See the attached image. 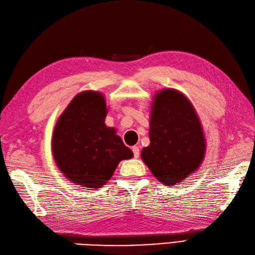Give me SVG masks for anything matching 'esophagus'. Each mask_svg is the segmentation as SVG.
I'll use <instances>...</instances> for the list:
<instances>
[{
  "instance_id": "1",
  "label": "esophagus",
  "mask_w": 255,
  "mask_h": 255,
  "mask_svg": "<svg viewBox=\"0 0 255 255\" xmlns=\"http://www.w3.org/2000/svg\"><path fill=\"white\" fill-rule=\"evenodd\" d=\"M132 151H133L135 158H138L139 157V148H138L137 146H134L133 148H132Z\"/></svg>"
}]
</instances>
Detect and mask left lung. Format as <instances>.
Instances as JSON below:
<instances>
[{"instance_id": "left-lung-1", "label": "left lung", "mask_w": 255, "mask_h": 255, "mask_svg": "<svg viewBox=\"0 0 255 255\" xmlns=\"http://www.w3.org/2000/svg\"><path fill=\"white\" fill-rule=\"evenodd\" d=\"M149 146L142 159L165 185L180 183L200 167L205 137L193 106L174 89L157 93L151 105Z\"/></svg>"}]
</instances>
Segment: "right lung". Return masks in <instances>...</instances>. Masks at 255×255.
<instances>
[{"label":"right lung","instance_id":"obj_1","mask_svg":"<svg viewBox=\"0 0 255 255\" xmlns=\"http://www.w3.org/2000/svg\"><path fill=\"white\" fill-rule=\"evenodd\" d=\"M106 116L104 96L88 90L73 98L54 128L56 165L67 179L85 188L103 186L119 162L133 157L116 128L105 124Z\"/></svg>","mask_w":255,"mask_h":255}]
</instances>
